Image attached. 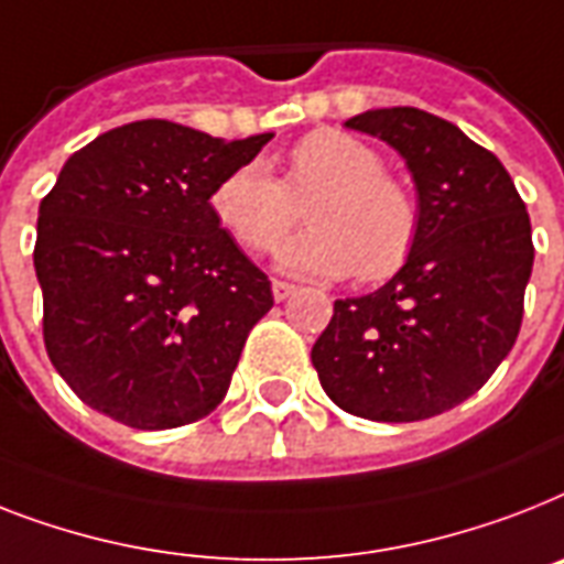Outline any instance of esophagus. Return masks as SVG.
Instances as JSON below:
<instances>
[{"mask_svg": "<svg viewBox=\"0 0 564 564\" xmlns=\"http://www.w3.org/2000/svg\"><path fill=\"white\" fill-rule=\"evenodd\" d=\"M295 283H286V281H272V295L274 301H286L290 295H295Z\"/></svg>", "mask_w": 564, "mask_h": 564, "instance_id": "obj_1", "label": "esophagus"}]
</instances>
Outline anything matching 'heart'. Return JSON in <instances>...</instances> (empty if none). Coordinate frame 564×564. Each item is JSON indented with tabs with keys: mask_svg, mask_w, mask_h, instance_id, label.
I'll use <instances>...</instances> for the list:
<instances>
[{
	"mask_svg": "<svg viewBox=\"0 0 564 564\" xmlns=\"http://www.w3.org/2000/svg\"><path fill=\"white\" fill-rule=\"evenodd\" d=\"M313 226L290 237L278 267L301 278H345L377 283L400 272L414 249L420 214L411 191L382 171V155L341 130H313L286 159L278 178L267 162H246L210 194V208L240 246L269 251L295 226L297 203Z\"/></svg>",
	"mask_w": 564,
	"mask_h": 564,
	"instance_id": "obj_1",
	"label": "heart"
}]
</instances>
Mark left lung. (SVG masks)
Listing matches in <instances>:
<instances>
[{
  "instance_id": "8db88e82",
  "label": "left lung",
  "mask_w": 564,
  "mask_h": 564,
  "mask_svg": "<svg viewBox=\"0 0 564 564\" xmlns=\"http://www.w3.org/2000/svg\"><path fill=\"white\" fill-rule=\"evenodd\" d=\"M345 123L405 159L420 228L386 286L333 304L313 365L347 414L429 420L469 400L516 345L533 272L528 208L505 164L432 112L368 109Z\"/></svg>"
}]
</instances>
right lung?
Masks as SVG:
<instances>
[{
    "instance_id": "right-lung-1",
    "label": "right lung",
    "mask_w": 564,
    "mask_h": 564,
    "mask_svg": "<svg viewBox=\"0 0 564 564\" xmlns=\"http://www.w3.org/2000/svg\"><path fill=\"white\" fill-rule=\"evenodd\" d=\"M269 139L148 118L68 155L40 203L34 269L48 359L89 409L159 432L223 402L274 297L210 194Z\"/></svg>"
}]
</instances>
